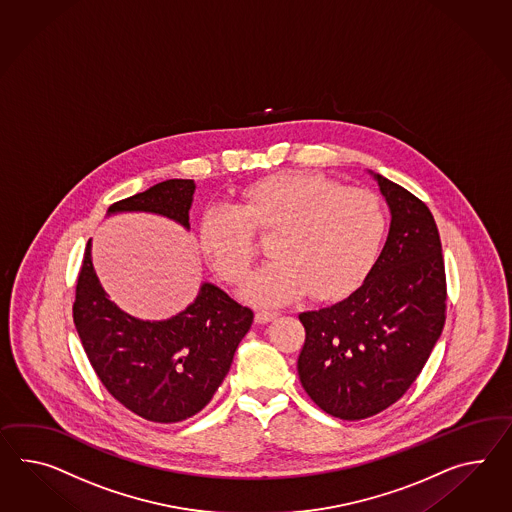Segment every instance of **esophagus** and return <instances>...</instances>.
<instances>
[{"instance_id": "34e87169", "label": "esophagus", "mask_w": 512, "mask_h": 512, "mask_svg": "<svg viewBox=\"0 0 512 512\" xmlns=\"http://www.w3.org/2000/svg\"><path fill=\"white\" fill-rule=\"evenodd\" d=\"M275 317L276 312H267V310H260V312H256V315H254V321H256V323H260V325H265V323L273 321Z\"/></svg>"}]
</instances>
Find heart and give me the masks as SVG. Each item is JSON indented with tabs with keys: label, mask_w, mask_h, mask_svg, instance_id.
<instances>
[{
	"label": "heart",
	"mask_w": 512,
	"mask_h": 512,
	"mask_svg": "<svg viewBox=\"0 0 512 512\" xmlns=\"http://www.w3.org/2000/svg\"><path fill=\"white\" fill-rule=\"evenodd\" d=\"M388 215L382 198L317 172H286L249 185L234 208H211L200 245L230 284L249 275L254 234L271 236V256L250 276L243 297L275 306L308 295L336 301L351 293L379 258Z\"/></svg>",
	"instance_id": "b5f03b06"
}]
</instances>
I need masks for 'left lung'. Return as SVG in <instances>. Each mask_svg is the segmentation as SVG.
I'll return each instance as SVG.
<instances>
[{
  "mask_svg": "<svg viewBox=\"0 0 512 512\" xmlns=\"http://www.w3.org/2000/svg\"><path fill=\"white\" fill-rule=\"evenodd\" d=\"M392 211L386 245L360 288L299 315L302 388L340 420H366L418 379L446 323V267L433 213L405 187L375 174Z\"/></svg>",
  "mask_w": 512,
  "mask_h": 512,
  "instance_id": "left-lung-1",
  "label": "left lung"
}]
</instances>
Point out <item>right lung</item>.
<instances>
[{"label": "right lung", "mask_w": 512, "mask_h": 512, "mask_svg": "<svg viewBox=\"0 0 512 512\" xmlns=\"http://www.w3.org/2000/svg\"><path fill=\"white\" fill-rule=\"evenodd\" d=\"M193 180H167L118 200L109 213L150 211L189 228ZM74 325L94 373L120 405L154 423L195 416L211 401L232 366L252 310L213 284H202L182 314L143 321L122 312L94 273L85 247L72 306Z\"/></svg>", "instance_id": "obj_1"}]
</instances>
